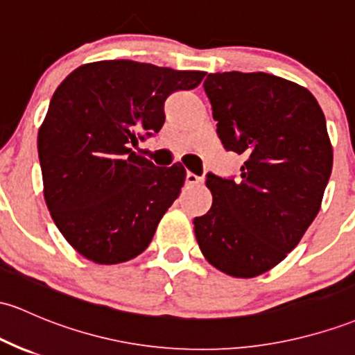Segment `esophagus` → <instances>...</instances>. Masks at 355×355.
<instances>
[{"mask_svg":"<svg viewBox=\"0 0 355 355\" xmlns=\"http://www.w3.org/2000/svg\"><path fill=\"white\" fill-rule=\"evenodd\" d=\"M185 184H187V185H198V184H202V178L198 177V175L192 173V171H187V175H185Z\"/></svg>","mask_w":355,"mask_h":355,"instance_id":"obj_1","label":"esophagus"}]
</instances>
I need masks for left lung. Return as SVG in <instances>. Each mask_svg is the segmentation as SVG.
I'll return each mask as SVG.
<instances>
[{"label":"left lung","mask_w":355,"mask_h":355,"mask_svg":"<svg viewBox=\"0 0 355 355\" xmlns=\"http://www.w3.org/2000/svg\"><path fill=\"white\" fill-rule=\"evenodd\" d=\"M217 136L244 155L239 180L207 175L212 207L196 237L212 266L254 278L286 258L317 217L332 173V145L317 99L264 72H216L204 80Z\"/></svg>","instance_id":"8db88e82"}]
</instances>
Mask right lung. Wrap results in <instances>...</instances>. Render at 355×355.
Returning <instances> with one entry per match:
<instances>
[{"label": "right lung", "mask_w": 355, "mask_h": 355, "mask_svg": "<svg viewBox=\"0 0 355 355\" xmlns=\"http://www.w3.org/2000/svg\"><path fill=\"white\" fill-rule=\"evenodd\" d=\"M205 72L133 60L80 65L53 92L38 131L44 196L69 244L99 264L136 258L185 182L131 146L165 123L166 97L196 89Z\"/></svg>", "instance_id": "1"}]
</instances>
